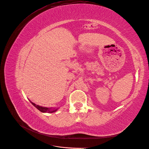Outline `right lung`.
Returning a JSON list of instances; mask_svg holds the SVG:
<instances>
[{
  "mask_svg": "<svg viewBox=\"0 0 149 149\" xmlns=\"http://www.w3.org/2000/svg\"><path fill=\"white\" fill-rule=\"evenodd\" d=\"M31 103H32V104L35 106L38 110L40 111V112H43V113H46V112H48V113H53V112H56L57 111V109H52V108H48V107H42V106H38V105H37L35 103L31 102Z\"/></svg>",
  "mask_w": 149,
  "mask_h": 149,
  "instance_id": "1",
  "label": "right lung"
}]
</instances>
